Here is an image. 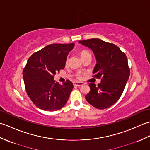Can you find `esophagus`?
I'll list each match as a JSON object with an SVG mask.
<instances>
[{"mask_svg":"<svg viewBox=\"0 0 150 150\" xmlns=\"http://www.w3.org/2000/svg\"><path fill=\"white\" fill-rule=\"evenodd\" d=\"M83 82H73V85L75 86H81L83 85Z\"/></svg>","mask_w":150,"mask_h":150,"instance_id":"obj_1","label":"esophagus"}]
</instances>
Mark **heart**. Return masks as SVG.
Segmentation results:
<instances>
[{"mask_svg":"<svg viewBox=\"0 0 150 150\" xmlns=\"http://www.w3.org/2000/svg\"><path fill=\"white\" fill-rule=\"evenodd\" d=\"M79 54H80V56H81V59H83L84 57H85L86 56L90 55V52H89L88 51L85 50L81 51V52H79ZM68 64V61H66V64Z\"/></svg>","mask_w":150,"mask_h":150,"instance_id":"obj_1","label":"heart"}]
</instances>
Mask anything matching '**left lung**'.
<instances>
[{"instance_id": "8db88e82", "label": "left lung", "mask_w": 150, "mask_h": 150, "mask_svg": "<svg viewBox=\"0 0 150 150\" xmlns=\"http://www.w3.org/2000/svg\"><path fill=\"white\" fill-rule=\"evenodd\" d=\"M92 50L97 64L93 74L103 77L97 86L90 83L86 100L97 109H106L119 99L129 77L128 59L119 47L99 39L79 41Z\"/></svg>"}]
</instances>
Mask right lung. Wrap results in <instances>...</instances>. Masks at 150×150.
<instances>
[{"label": "right lung", "instance_id": "obj_1", "mask_svg": "<svg viewBox=\"0 0 150 150\" xmlns=\"http://www.w3.org/2000/svg\"><path fill=\"white\" fill-rule=\"evenodd\" d=\"M74 43L53 44L31 55L24 69L23 79L26 93L33 103L44 111H57L64 106L73 88L67 81L55 82L54 75L65 67L67 56Z\"/></svg>", "mask_w": 150, "mask_h": 150}]
</instances>
